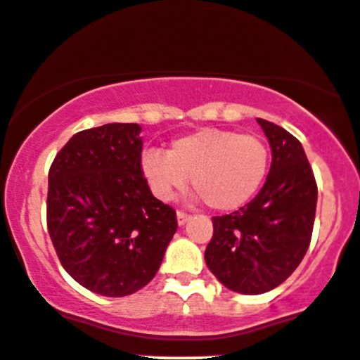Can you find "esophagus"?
Segmentation results:
<instances>
[{
	"label": "esophagus",
	"instance_id": "esophagus-1",
	"mask_svg": "<svg viewBox=\"0 0 360 360\" xmlns=\"http://www.w3.org/2000/svg\"><path fill=\"white\" fill-rule=\"evenodd\" d=\"M188 219H190V213L183 212V210H179V212H177V224L184 226L188 222Z\"/></svg>",
	"mask_w": 360,
	"mask_h": 360
}]
</instances>
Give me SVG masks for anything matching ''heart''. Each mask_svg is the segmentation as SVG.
I'll list each match as a JSON object with an SVG mask.
<instances>
[{
    "instance_id": "heart-1",
    "label": "heart",
    "mask_w": 360,
    "mask_h": 360,
    "mask_svg": "<svg viewBox=\"0 0 360 360\" xmlns=\"http://www.w3.org/2000/svg\"><path fill=\"white\" fill-rule=\"evenodd\" d=\"M271 148L258 134L226 129H199L176 138L168 148L143 152L141 172L160 199H172L190 177L192 186L210 208H242L264 184Z\"/></svg>"
}]
</instances>
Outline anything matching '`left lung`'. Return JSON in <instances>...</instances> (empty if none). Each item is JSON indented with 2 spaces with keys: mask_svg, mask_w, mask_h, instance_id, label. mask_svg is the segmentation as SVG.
<instances>
[{
  "mask_svg": "<svg viewBox=\"0 0 360 360\" xmlns=\"http://www.w3.org/2000/svg\"><path fill=\"white\" fill-rule=\"evenodd\" d=\"M273 150L267 181L251 202L213 217L204 251L217 280L240 294H262L296 271L310 245L317 183L300 141L280 125L258 118Z\"/></svg>",
  "mask_w": 360,
  "mask_h": 360,
  "instance_id": "left-lung-1",
  "label": "left lung"
}]
</instances>
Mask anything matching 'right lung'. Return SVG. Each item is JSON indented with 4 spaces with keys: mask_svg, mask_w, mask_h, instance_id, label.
<instances>
[{
    "mask_svg": "<svg viewBox=\"0 0 360 360\" xmlns=\"http://www.w3.org/2000/svg\"><path fill=\"white\" fill-rule=\"evenodd\" d=\"M141 127L77 132L48 172L46 224L60 264L91 292L134 294L156 276L177 229L176 210L141 172Z\"/></svg>",
    "mask_w": 360,
    "mask_h": 360,
    "instance_id": "right-lung-1",
    "label": "right lung"
}]
</instances>
